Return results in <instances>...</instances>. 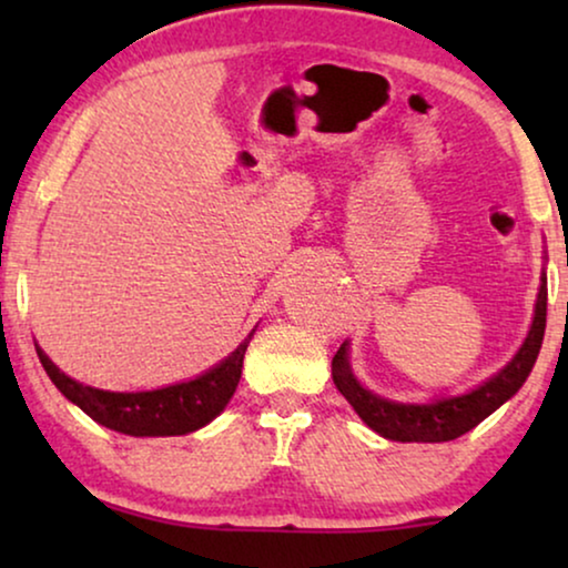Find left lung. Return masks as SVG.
Instances as JSON below:
<instances>
[{"label": "left lung", "mask_w": 568, "mask_h": 568, "mask_svg": "<svg viewBox=\"0 0 568 568\" xmlns=\"http://www.w3.org/2000/svg\"><path fill=\"white\" fill-rule=\"evenodd\" d=\"M546 310H548V286L542 276L538 302H535L532 328L527 333L523 348L515 359L468 395L457 398H442L429 406H406V403H393L379 398V395L364 390L356 383L346 359V344L333 356L331 375L338 393L352 403L356 414L369 429L383 434L395 442H449L463 437L473 426H478L486 416H491L501 403H507L530 375L535 359H538L542 333H546Z\"/></svg>", "instance_id": "left-lung-1"}]
</instances>
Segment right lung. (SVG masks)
I'll use <instances>...</instances> for the list:
<instances>
[{"mask_svg": "<svg viewBox=\"0 0 568 568\" xmlns=\"http://www.w3.org/2000/svg\"><path fill=\"white\" fill-rule=\"evenodd\" d=\"M253 336V333H251ZM247 336L235 352L222 364L209 369L191 383L170 385L162 390L146 393H108L98 387L82 385L67 377L49 356L36 346L38 359H41L45 375L51 383L77 403L92 422L108 426V429L131 434V437H178V434L196 432L212 422L220 410L227 406L232 393L243 375L245 348L251 344Z\"/></svg>", "mask_w": 568, "mask_h": 568, "instance_id": "obj_1", "label": "right lung"}]
</instances>
